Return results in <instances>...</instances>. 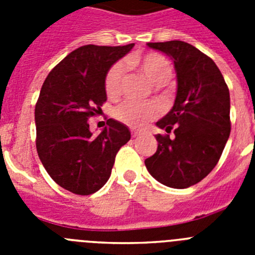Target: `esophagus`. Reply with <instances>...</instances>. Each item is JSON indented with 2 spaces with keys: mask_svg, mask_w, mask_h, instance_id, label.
<instances>
[{
  "mask_svg": "<svg viewBox=\"0 0 255 255\" xmlns=\"http://www.w3.org/2000/svg\"><path fill=\"white\" fill-rule=\"evenodd\" d=\"M139 135H140V132L135 131V130H131V136H132V138H136V136H139Z\"/></svg>",
  "mask_w": 255,
  "mask_h": 255,
  "instance_id": "34e87169",
  "label": "esophagus"
}]
</instances>
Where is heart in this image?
Listing matches in <instances>:
<instances>
[{"instance_id":"obj_1","label":"heart","mask_w":255,"mask_h":255,"mask_svg":"<svg viewBox=\"0 0 255 255\" xmlns=\"http://www.w3.org/2000/svg\"><path fill=\"white\" fill-rule=\"evenodd\" d=\"M126 64L131 67H136L155 85H163L172 76V65L164 56L157 52H149L144 56H131L126 60ZM125 67L117 62L112 65L106 74L105 91L108 98H116L121 92L123 76ZM161 112V108L154 102H134L126 101L119 106L115 111V116L119 121L131 126V128H143L150 120L155 119Z\"/></svg>"}]
</instances>
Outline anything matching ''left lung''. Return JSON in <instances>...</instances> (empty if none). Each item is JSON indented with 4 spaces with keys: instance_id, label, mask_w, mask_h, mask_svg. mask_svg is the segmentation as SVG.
Instances as JSON below:
<instances>
[{
    "instance_id": "1",
    "label": "left lung",
    "mask_w": 255,
    "mask_h": 255,
    "mask_svg": "<svg viewBox=\"0 0 255 255\" xmlns=\"http://www.w3.org/2000/svg\"><path fill=\"white\" fill-rule=\"evenodd\" d=\"M147 44L173 60L177 93L172 110L157 123L167 134L155 135L158 147L145 166L163 185L185 189L202 181L224 152L231 131L229 88L215 61L194 46L181 40Z\"/></svg>"
}]
</instances>
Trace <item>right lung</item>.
<instances>
[{"mask_svg": "<svg viewBox=\"0 0 255 255\" xmlns=\"http://www.w3.org/2000/svg\"><path fill=\"white\" fill-rule=\"evenodd\" d=\"M134 47H79L51 70L35 103V145L52 180L78 195L100 190L110 179L115 157L130 140L124 124L107 121L98 135L88 120L107 101L105 78L110 67Z\"/></svg>", "mask_w": 255, "mask_h": 255, "instance_id": "add662e5", "label": "right lung"}]
</instances>
